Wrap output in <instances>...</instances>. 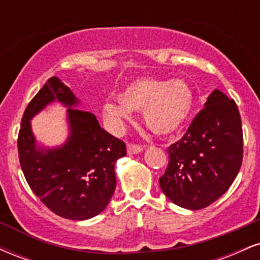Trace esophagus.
Masks as SVG:
<instances>
[{
    "mask_svg": "<svg viewBox=\"0 0 260 260\" xmlns=\"http://www.w3.org/2000/svg\"><path fill=\"white\" fill-rule=\"evenodd\" d=\"M143 150V147L142 145H138V144H132V143H129V144L127 145V151L128 154H138L140 151Z\"/></svg>",
    "mask_w": 260,
    "mask_h": 260,
    "instance_id": "obj_1",
    "label": "esophagus"
}]
</instances>
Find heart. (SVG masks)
Wrapping results in <instances>:
<instances>
[{
  "instance_id": "heart-1",
  "label": "heart",
  "mask_w": 260,
  "mask_h": 260,
  "mask_svg": "<svg viewBox=\"0 0 260 260\" xmlns=\"http://www.w3.org/2000/svg\"><path fill=\"white\" fill-rule=\"evenodd\" d=\"M118 103H106L104 115L116 123L128 118V111L143 112V121L157 136H170L186 123L194 96L182 79L139 78L117 94Z\"/></svg>"
}]
</instances>
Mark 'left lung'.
<instances>
[{
	"instance_id": "obj_1",
	"label": "left lung",
	"mask_w": 260,
	"mask_h": 260,
	"mask_svg": "<svg viewBox=\"0 0 260 260\" xmlns=\"http://www.w3.org/2000/svg\"><path fill=\"white\" fill-rule=\"evenodd\" d=\"M187 132L168 148L169 165L159 183L182 208L198 210L229 189L242 165V122L235 100L215 89Z\"/></svg>"
}]
</instances>
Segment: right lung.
<instances>
[{
	"label": "right lung",
	"instance_id": "right-lung-1",
	"mask_svg": "<svg viewBox=\"0 0 260 260\" xmlns=\"http://www.w3.org/2000/svg\"><path fill=\"white\" fill-rule=\"evenodd\" d=\"M69 106L70 137L62 147H37L30 120L47 103ZM78 100L57 77H51L26 106L18 134L20 168L29 187L56 215L70 220L96 216L116 188L115 164L126 144L100 127L94 113L76 109Z\"/></svg>",
	"mask_w": 260,
	"mask_h": 260
}]
</instances>
